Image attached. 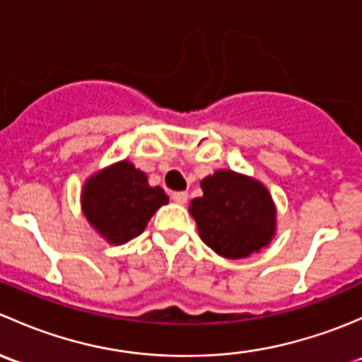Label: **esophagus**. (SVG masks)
<instances>
[{"instance_id": "34e87169", "label": "esophagus", "mask_w": 362, "mask_h": 362, "mask_svg": "<svg viewBox=\"0 0 362 362\" xmlns=\"http://www.w3.org/2000/svg\"><path fill=\"white\" fill-rule=\"evenodd\" d=\"M187 198H189V194H187V192H184V191L173 192V194H171V199H173V202L178 203V204L187 203Z\"/></svg>"}]
</instances>
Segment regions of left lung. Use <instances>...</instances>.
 I'll list each match as a JSON object with an SVG mask.
<instances>
[{"instance_id": "left-lung-1", "label": "left lung", "mask_w": 362, "mask_h": 362, "mask_svg": "<svg viewBox=\"0 0 362 362\" xmlns=\"http://www.w3.org/2000/svg\"><path fill=\"white\" fill-rule=\"evenodd\" d=\"M203 196L191 202L202 240L228 259L249 257L272 242L276 210L261 182L231 170H218L202 180Z\"/></svg>"}]
</instances>
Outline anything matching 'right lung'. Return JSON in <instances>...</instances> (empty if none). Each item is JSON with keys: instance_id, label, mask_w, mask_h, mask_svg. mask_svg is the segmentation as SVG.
<instances>
[{"instance_id": "1", "label": "right lung", "mask_w": 362, "mask_h": 362, "mask_svg": "<svg viewBox=\"0 0 362 362\" xmlns=\"http://www.w3.org/2000/svg\"><path fill=\"white\" fill-rule=\"evenodd\" d=\"M168 202L163 189L151 187L147 175L129 160L98 171L82 189L83 215L112 245L141 235L152 215Z\"/></svg>"}]
</instances>
